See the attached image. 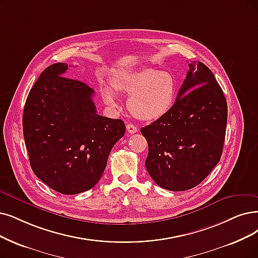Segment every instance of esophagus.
I'll return each instance as SVG.
<instances>
[{
    "label": "esophagus",
    "instance_id": "34e87169",
    "mask_svg": "<svg viewBox=\"0 0 258 258\" xmlns=\"http://www.w3.org/2000/svg\"><path fill=\"white\" fill-rule=\"evenodd\" d=\"M126 128H127V131L129 132V133H136V132H138V127H136L135 125H132V123H127V126H126Z\"/></svg>",
    "mask_w": 258,
    "mask_h": 258
}]
</instances>
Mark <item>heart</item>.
Returning <instances> with one entry per match:
<instances>
[{"instance_id": "1", "label": "heart", "mask_w": 258, "mask_h": 258, "mask_svg": "<svg viewBox=\"0 0 258 258\" xmlns=\"http://www.w3.org/2000/svg\"><path fill=\"white\" fill-rule=\"evenodd\" d=\"M111 86L116 93L129 96L127 107L140 120L154 121L164 117L176 102L179 84L172 73L154 68L141 69L116 75ZM102 98L111 108H116V99L109 88L102 90Z\"/></svg>"}]
</instances>
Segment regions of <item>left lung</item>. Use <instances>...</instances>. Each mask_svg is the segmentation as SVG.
Masks as SVG:
<instances>
[{"label":"left lung","instance_id":"1","mask_svg":"<svg viewBox=\"0 0 258 258\" xmlns=\"http://www.w3.org/2000/svg\"><path fill=\"white\" fill-rule=\"evenodd\" d=\"M172 109L143 127L148 143L146 168L162 188L197 186L218 164L223 149L228 105L212 71L190 61Z\"/></svg>","mask_w":258,"mask_h":258}]
</instances>
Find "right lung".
<instances>
[{"mask_svg":"<svg viewBox=\"0 0 258 258\" xmlns=\"http://www.w3.org/2000/svg\"><path fill=\"white\" fill-rule=\"evenodd\" d=\"M68 69L61 62L49 66L30 89L23 136L36 176L60 194L75 195L99 181L126 126L121 119L98 115L94 90L63 77Z\"/></svg>","mask_w":258,"mask_h":258,"instance_id":"1","label":"right lung"}]
</instances>
